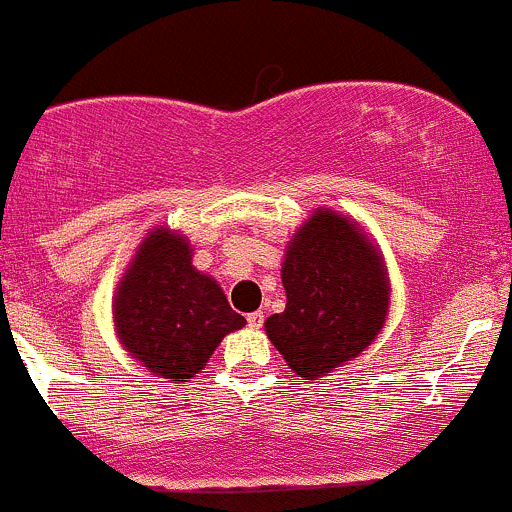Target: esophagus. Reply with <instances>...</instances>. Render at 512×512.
Here are the masks:
<instances>
[{"label":"esophagus","mask_w":512,"mask_h":512,"mask_svg":"<svg viewBox=\"0 0 512 512\" xmlns=\"http://www.w3.org/2000/svg\"><path fill=\"white\" fill-rule=\"evenodd\" d=\"M262 322H265V314H262V312H250V314H247V324H250L252 329H260Z\"/></svg>","instance_id":"1"}]
</instances>
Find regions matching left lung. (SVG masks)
I'll return each mask as SVG.
<instances>
[{
  "instance_id": "8db88e82",
  "label": "left lung",
  "mask_w": 512,
  "mask_h": 512,
  "mask_svg": "<svg viewBox=\"0 0 512 512\" xmlns=\"http://www.w3.org/2000/svg\"><path fill=\"white\" fill-rule=\"evenodd\" d=\"M285 252L287 307L267 317L265 332L294 374L317 381L359 356L381 332L389 277L361 225L329 208H317Z\"/></svg>"
}]
</instances>
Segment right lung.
I'll return each mask as SVG.
<instances>
[{
	"label": "right lung",
	"mask_w": 512,
	"mask_h": 512,
	"mask_svg": "<svg viewBox=\"0 0 512 512\" xmlns=\"http://www.w3.org/2000/svg\"><path fill=\"white\" fill-rule=\"evenodd\" d=\"M113 324L126 352L173 384L205 369L225 334L245 327L210 275L193 267L180 232L156 227L143 237L113 297Z\"/></svg>",
	"instance_id": "right-lung-1"
}]
</instances>
